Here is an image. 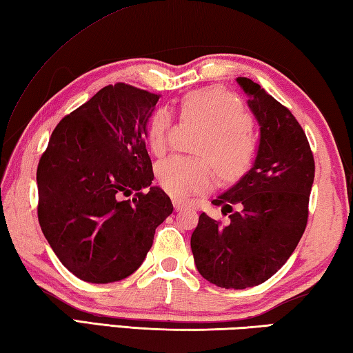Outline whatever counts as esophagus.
<instances>
[{
    "label": "esophagus",
    "instance_id": "obj_1",
    "mask_svg": "<svg viewBox=\"0 0 353 353\" xmlns=\"http://www.w3.org/2000/svg\"><path fill=\"white\" fill-rule=\"evenodd\" d=\"M172 205H174L176 212L183 210V208H187V204H185V202H182L181 199H174V201H172Z\"/></svg>",
    "mask_w": 353,
    "mask_h": 353
}]
</instances>
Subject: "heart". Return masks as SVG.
<instances>
[{"instance_id":"1","label":"heart","mask_w":353,"mask_h":353,"mask_svg":"<svg viewBox=\"0 0 353 353\" xmlns=\"http://www.w3.org/2000/svg\"><path fill=\"white\" fill-rule=\"evenodd\" d=\"M181 107L185 115L202 119L210 129L199 152L212 159L219 176L234 182L246 174L254 163L256 145L250 132L252 118L243 101L224 88L208 87L185 94ZM170 130V113L163 109L155 112L148 128V146L155 155L166 151ZM213 165L207 159L174 155L157 165L155 176L166 193L183 199L212 187Z\"/></svg>"}]
</instances>
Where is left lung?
<instances>
[{
	"instance_id": "obj_1",
	"label": "left lung",
	"mask_w": 353,
	"mask_h": 353,
	"mask_svg": "<svg viewBox=\"0 0 353 353\" xmlns=\"http://www.w3.org/2000/svg\"><path fill=\"white\" fill-rule=\"evenodd\" d=\"M236 82L260 126L256 157L234 187L212 201L230 213V223L221 225L202 213L191 235L199 274L227 290L260 285L285 265L307 227L314 181L312 149L292 113L256 82Z\"/></svg>"
}]
</instances>
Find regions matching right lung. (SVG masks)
Instances as JSON below:
<instances>
[{
    "mask_svg": "<svg viewBox=\"0 0 353 353\" xmlns=\"http://www.w3.org/2000/svg\"><path fill=\"white\" fill-rule=\"evenodd\" d=\"M157 101L121 82L101 88L57 124L41 155V232L83 282L112 283L135 272L172 213L170 196L151 185L146 126ZM134 190L132 201L122 199Z\"/></svg>",
    "mask_w": 353,
    "mask_h": 353,
    "instance_id": "obj_1",
    "label": "right lung"
}]
</instances>
